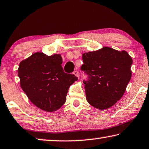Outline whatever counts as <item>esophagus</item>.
Wrapping results in <instances>:
<instances>
[{"label":"esophagus","instance_id":"1","mask_svg":"<svg viewBox=\"0 0 149 149\" xmlns=\"http://www.w3.org/2000/svg\"><path fill=\"white\" fill-rule=\"evenodd\" d=\"M73 74H74L75 75V76L79 78V73H78V72H77V71H74Z\"/></svg>","mask_w":149,"mask_h":149}]
</instances>
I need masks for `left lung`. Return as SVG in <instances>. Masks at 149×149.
<instances>
[{
  "mask_svg": "<svg viewBox=\"0 0 149 149\" xmlns=\"http://www.w3.org/2000/svg\"><path fill=\"white\" fill-rule=\"evenodd\" d=\"M81 69L89 75L84 81L86 100L100 110L114 105L121 100L131 78L133 60L126 51L109 47L89 52L82 55Z\"/></svg>",
  "mask_w": 149,
  "mask_h": 149,
  "instance_id": "8db88e82",
  "label": "left lung"
}]
</instances>
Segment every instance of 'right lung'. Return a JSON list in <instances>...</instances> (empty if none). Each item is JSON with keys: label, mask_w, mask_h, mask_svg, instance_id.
<instances>
[{"label": "right lung", "mask_w": 149, "mask_h": 149, "mask_svg": "<svg viewBox=\"0 0 149 149\" xmlns=\"http://www.w3.org/2000/svg\"><path fill=\"white\" fill-rule=\"evenodd\" d=\"M61 54L47 56L38 52L19 63L20 85L28 100L47 112L59 109L66 101L68 89L77 80L62 67Z\"/></svg>", "instance_id": "add662e5"}]
</instances>
